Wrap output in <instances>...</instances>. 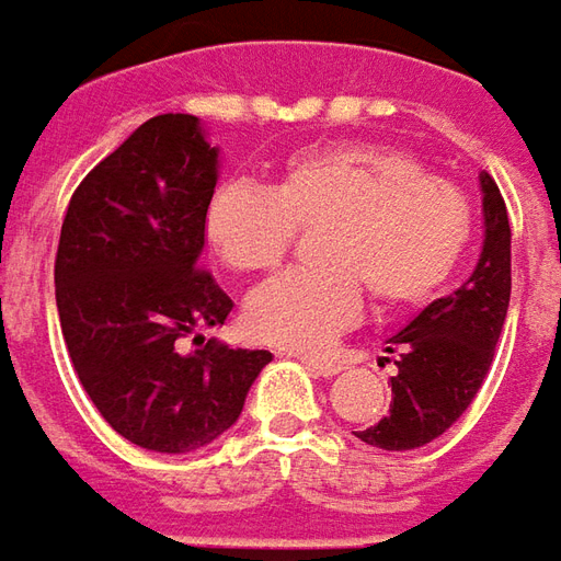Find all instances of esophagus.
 <instances>
[{
    "instance_id": "obj_1",
    "label": "esophagus",
    "mask_w": 561,
    "mask_h": 561,
    "mask_svg": "<svg viewBox=\"0 0 561 561\" xmlns=\"http://www.w3.org/2000/svg\"><path fill=\"white\" fill-rule=\"evenodd\" d=\"M300 362L307 364L309 370L316 376H334L343 370V364L334 362V358H312V355H300Z\"/></svg>"
}]
</instances>
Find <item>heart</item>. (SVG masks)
Masks as SVG:
<instances>
[{
  "mask_svg": "<svg viewBox=\"0 0 561 561\" xmlns=\"http://www.w3.org/2000/svg\"><path fill=\"white\" fill-rule=\"evenodd\" d=\"M300 227L319 237V270H291L245 304L261 343L319 352L352 328L364 291L379 309L428 304L473 237L471 197L389 145H321L282 163L273 187L225 185L206 206V242L233 273H270Z\"/></svg>",
  "mask_w": 561,
  "mask_h": 561,
  "instance_id": "heart-1",
  "label": "heart"
}]
</instances>
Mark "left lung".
Instances as JSON below:
<instances>
[{
  "label": "left lung",
  "mask_w": 561,
  "mask_h": 561,
  "mask_svg": "<svg viewBox=\"0 0 561 561\" xmlns=\"http://www.w3.org/2000/svg\"><path fill=\"white\" fill-rule=\"evenodd\" d=\"M485 240L471 279L419 312L389 340L398 374L391 407L355 437L376 449H419L453 428L471 407L495 358L511 307V221L495 179L483 172ZM389 362V358H386Z\"/></svg>",
  "instance_id": "left-lung-1"
}]
</instances>
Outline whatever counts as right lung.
I'll return each instance as SVG.
<instances>
[{
    "mask_svg": "<svg viewBox=\"0 0 561 561\" xmlns=\"http://www.w3.org/2000/svg\"><path fill=\"white\" fill-rule=\"evenodd\" d=\"M218 148L194 115H158L84 175L54 261L69 358L93 407L130 444L194 453L242 413L267 348L184 340L225 324L230 297L199 267Z\"/></svg>",
    "mask_w": 561,
    "mask_h": 561,
    "instance_id": "obj_1",
    "label": "right lung"
}]
</instances>
